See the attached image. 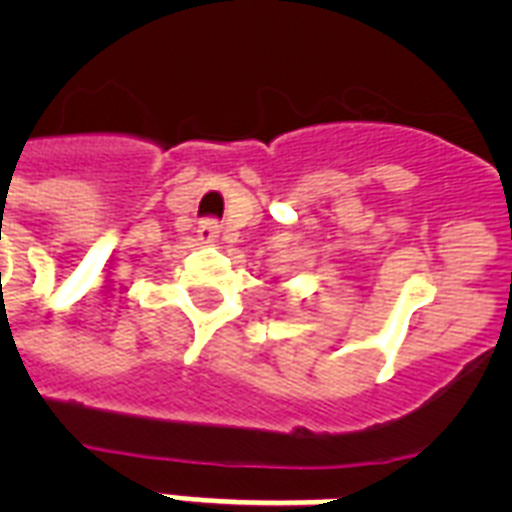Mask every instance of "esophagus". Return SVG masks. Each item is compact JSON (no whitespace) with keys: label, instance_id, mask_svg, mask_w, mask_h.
<instances>
[{"label":"esophagus","instance_id":"34e87169","mask_svg":"<svg viewBox=\"0 0 512 512\" xmlns=\"http://www.w3.org/2000/svg\"><path fill=\"white\" fill-rule=\"evenodd\" d=\"M196 236L209 244V241H215L217 236H220V225H217V220H212V217H209V220H201L199 228H196Z\"/></svg>","mask_w":512,"mask_h":512}]
</instances>
